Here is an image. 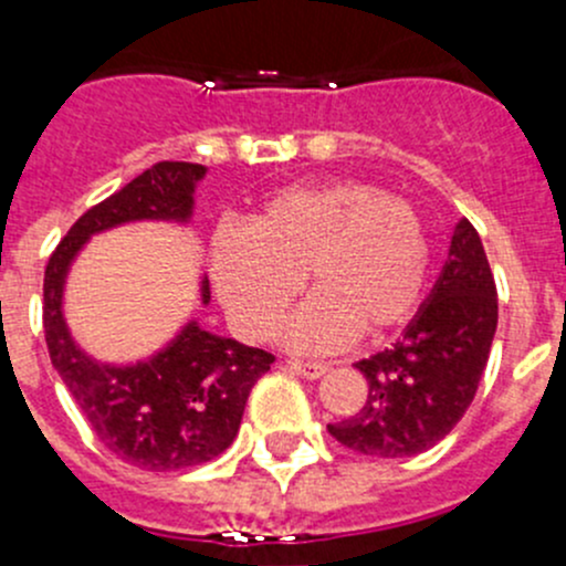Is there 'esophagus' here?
Wrapping results in <instances>:
<instances>
[{
	"instance_id": "obj_1",
	"label": "esophagus",
	"mask_w": 566,
	"mask_h": 566,
	"mask_svg": "<svg viewBox=\"0 0 566 566\" xmlns=\"http://www.w3.org/2000/svg\"><path fill=\"white\" fill-rule=\"evenodd\" d=\"M290 373L301 375L306 380H317L328 373V364H315V361H287Z\"/></svg>"
}]
</instances>
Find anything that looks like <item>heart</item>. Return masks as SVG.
<instances>
[{
	"mask_svg": "<svg viewBox=\"0 0 566 566\" xmlns=\"http://www.w3.org/2000/svg\"><path fill=\"white\" fill-rule=\"evenodd\" d=\"M430 271V238L419 210L364 180H325L273 193L247 230L213 238V282L232 323L265 339L298 295L284 339L304 353L345 347L361 331L375 339L413 315Z\"/></svg>",
	"mask_w": 566,
	"mask_h": 566,
	"instance_id": "obj_1",
	"label": "heart"
}]
</instances>
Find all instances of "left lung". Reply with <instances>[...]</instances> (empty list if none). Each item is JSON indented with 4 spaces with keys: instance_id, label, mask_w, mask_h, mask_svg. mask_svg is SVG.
Masks as SVG:
<instances>
[{
    "instance_id": "left-lung-1",
    "label": "left lung",
    "mask_w": 566,
    "mask_h": 566,
    "mask_svg": "<svg viewBox=\"0 0 566 566\" xmlns=\"http://www.w3.org/2000/svg\"><path fill=\"white\" fill-rule=\"evenodd\" d=\"M499 325V293L471 221L454 224L447 262L399 339L361 358L364 408L328 432L369 458H413L449 436L479 389Z\"/></svg>"
}]
</instances>
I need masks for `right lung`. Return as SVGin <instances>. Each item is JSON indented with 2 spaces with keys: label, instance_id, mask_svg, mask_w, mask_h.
Returning a JSON list of instances; mask_svg holds the SVG:
<instances>
[{
  "label": "right lung",
  "instance_id": "add662e5",
  "mask_svg": "<svg viewBox=\"0 0 566 566\" xmlns=\"http://www.w3.org/2000/svg\"><path fill=\"white\" fill-rule=\"evenodd\" d=\"M205 175L202 164H156L87 210L45 265L43 328L51 364L98 441L145 471H180L219 458L235 441L249 394L273 356L205 331L191 317L147 358L101 361L78 345L65 319L67 276L101 232L139 221L191 224L193 193ZM199 298L210 304L208 276H199Z\"/></svg>",
  "mask_w": 566,
  "mask_h": 566
}]
</instances>
